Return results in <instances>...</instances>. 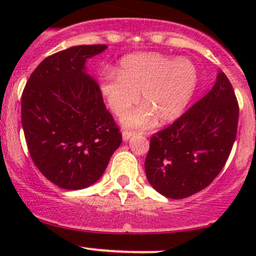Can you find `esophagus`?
Returning a JSON list of instances; mask_svg holds the SVG:
<instances>
[{
	"label": "esophagus",
	"mask_w": 256,
	"mask_h": 256,
	"mask_svg": "<svg viewBox=\"0 0 256 256\" xmlns=\"http://www.w3.org/2000/svg\"><path fill=\"white\" fill-rule=\"evenodd\" d=\"M132 135H134L132 131H124V132H122V140L128 141V138H130Z\"/></svg>",
	"instance_id": "34e87169"
}]
</instances>
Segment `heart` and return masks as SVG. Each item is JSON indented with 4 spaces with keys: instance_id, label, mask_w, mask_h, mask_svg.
<instances>
[{
    "instance_id": "obj_1",
    "label": "heart",
    "mask_w": 256,
    "mask_h": 256,
    "mask_svg": "<svg viewBox=\"0 0 256 256\" xmlns=\"http://www.w3.org/2000/svg\"><path fill=\"white\" fill-rule=\"evenodd\" d=\"M198 85L193 62L154 52L130 54L120 60L118 73L105 69L100 92L115 115H122L141 98L144 104L121 118L128 128L152 126L156 116L168 122L182 115Z\"/></svg>"
}]
</instances>
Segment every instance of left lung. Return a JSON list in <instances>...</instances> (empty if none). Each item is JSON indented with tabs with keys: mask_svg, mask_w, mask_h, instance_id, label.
Masks as SVG:
<instances>
[{
	"mask_svg": "<svg viewBox=\"0 0 256 256\" xmlns=\"http://www.w3.org/2000/svg\"><path fill=\"white\" fill-rule=\"evenodd\" d=\"M238 118L236 92L226 74L219 72L207 95L151 138L144 160L150 184L172 200L208 187L230 154Z\"/></svg>",
	"mask_w": 256,
	"mask_h": 256,
	"instance_id": "obj_1",
	"label": "left lung"
}]
</instances>
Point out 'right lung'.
<instances>
[{
  "mask_svg": "<svg viewBox=\"0 0 256 256\" xmlns=\"http://www.w3.org/2000/svg\"><path fill=\"white\" fill-rule=\"evenodd\" d=\"M105 44L76 46L47 56L26 84L20 102L28 151L46 178L64 190L96 182L122 141L86 59Z\"/></svg>",
  "mask_w": 256,
  "mask_h": 256,
  "instance_id": "obj_1",
  "label": "right lung"
}]
</instances>
